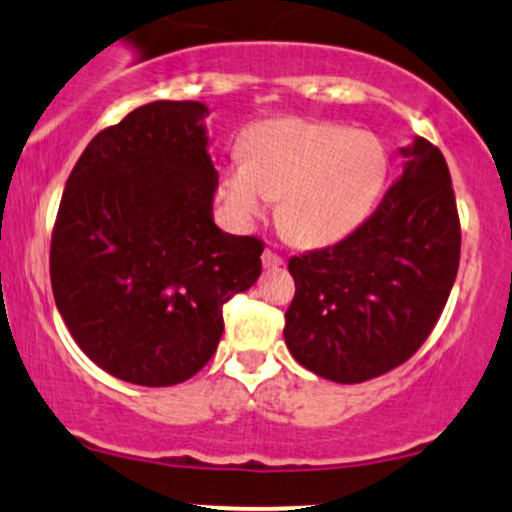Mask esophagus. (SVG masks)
Masks as SVG:
<instances>
[{"mask_svg": "<svg viewBox=\"0 0 512 512\" xmlns=\"http://www.w3.org/2000/svg\"><path fill=\"white\" fill-rule=\"evenodd\" d=\"M263 268H268V271H271V268H280L283 266V256H278L275 254V251H271V249H266L263 251Z\"/></svg>", "mask_w": 512, "mask_h": 512, "instance_id": "esophagus-1", "label": "esophagus"}]
</instances>
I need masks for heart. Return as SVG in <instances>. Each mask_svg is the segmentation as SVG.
I'll return each instance as SVG.
<instances>
[{
	"label": "heart",
	"instance_id": "1",
	"mask_svg": "<svg viewBox=\"0 0 512 512\" xmlns=\"http://www.w3.org/2000/svg\"><path fill=\"white\" fill-rule=\"evenodd\" d=\"M244 162L222 171V195L239 225L278 200V225L290 239L319 246L348 237L375 210L389 174V152L372 132L346 125L275 118L246 135Z\"/></svg>",
	"mask_w": 512,
	"mask_h": 512
}]
</instances>
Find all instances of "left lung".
I'll use <instances>...</instances> for the list:
<instances>
[{
  "instance_id": "obj_1",
  "label": "left lung",
  "mask_w": 512,
  "mask_h": 512,
  "mask_svg": "<svg viewBox=\"0 0 512 512\" xmlns=\"http://www.w3.org/2000/svg\"><path fill=\"white\" fill-rule=\"evenodd\" d=\"M399 154L401 176L363 225L287 263V350L324 380L358 384L406 363L455 285L462 237L445 157L423 137Z\"/></svg>"
}]
</instances>
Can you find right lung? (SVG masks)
<instances>
[{
	"instance_id": "obj_1",
	"label": "right lung",
	"mask_w": 512,
	"mask_h": 512,
	"mask_svg": "<svg viewBox=\"0 0 512 512\" xmlns=\"http://www.w3.org/2000/svg\"><path fill=\"white\" fill-rule=\"evenodd\" d=\"M208 106L152 101L86 145L50 244L55 304L101 370L142 387L193 377L225 331L222 307L261 275L263 244L212 217Z\"/></svg>"
}]
</instances>
